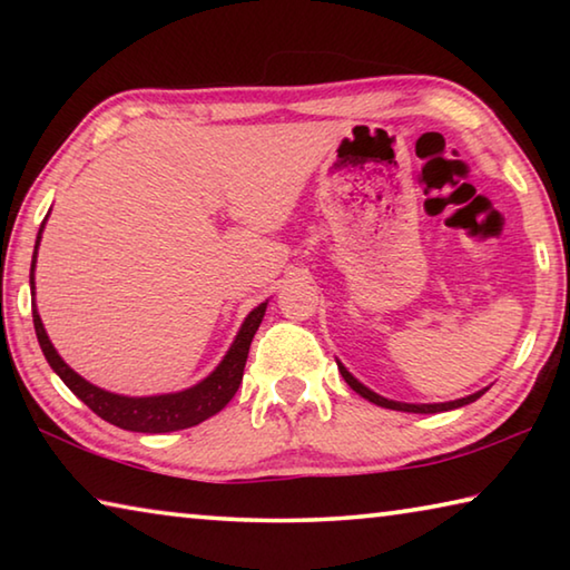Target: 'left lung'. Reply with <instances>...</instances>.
I'll return each instance as SVG.
<instances>
[{
  "instance_id": "1",
  "label": "left lung",
  "mask_w": 570,
  "mask_h": 570,
  "mask_svg": "<svg viewBox=\"0 0 570 570\" xmlns=\"http://www.w3.org/2000/svg\"><path fill=\"white\" fill-rule=\"evenodd\" d=\"M340 372H342V377H344V382L350 384V387L356 392V394H362L364 400H370V402H374V404H380V407H387V410H400V412H417V414H435V412H448V410H455V407H462V404H470V402H475L478 397H482V394H485L488 390H480V392H475V394H470V397H462V400H455V402H442V404H404V402H392V400H384V397H380L377 392H372V390H366L362 382H356L350 372H346V366H342L340 364Z\"/></svg>"
}]
</instances>
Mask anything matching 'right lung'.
Returning <instances> with one entry per match:
<instances>
[{"label":"right lung","instance_id":"obj_1","mask_svg":"<svg viewBox=\"0 0 570 570\" xmlns=\"http://www.w3.org/2000/svg\"><path fill=\"white\" fill-rule=\"evenodd\" d=\"M45 220L40 226V234H37L35 262H37V246H40ZM35 262H32V272H30L32 288H35ZM264 312H266V304H258L254 312L246 316V322H244V326H240L236 342L230 344L228 354L224 356V362L216 366L214 374H208L204 382H198L196 387H190L186 392L158 394V397H122V394H112V392L95 387V384L82 380L80 374L70 370V366L62 362V356L55 352V346L50 342V336H47V332H45L37 308H32V322H35L37 342H40V346H42L45 360L50 362V366L57 374H60V380L67 384V387H70L77 397L88 404V407L98 414V417L115 424V428H120V430L150 432V435H158V432H176V430L193 428V424L214 417L216 412L226 407L230 397L236 394L240 380H244L248 346H250V342H254V334L258 330V324H262V320H264Z\"/></svg>","mask_w":570,"mask_h":570}]
</instances>
